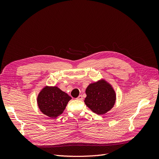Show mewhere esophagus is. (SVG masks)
Masks as SVG:
<instances>
[{
    "mask_svg": "<svg viewBox=\"0 0 159 159\" xmlns=\"http://www.w3.org/2000/svg\"><path fill=\"white\" fill-rule=\"evenodd\" d=\"M77 99H78V100H80V101H81V100H82V99H83V96H82V95H79V96H78V98H77Z\"/></svg>",
    "mask_w": 159,
    "mask_h": 159,
    "instance_id": "34e87169",
    "label": "esophagus"
}]
</instances>
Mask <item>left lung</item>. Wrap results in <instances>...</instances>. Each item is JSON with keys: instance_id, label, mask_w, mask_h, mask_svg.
I'll return each instance as SVG.
<instances>
[{"instance_id": "left-lung-1", "label": "left lung", "mask_w": 159, "mask_h": 159, "mask_svg": "<svg viewBox=\"0 0 159 159\" xmlns=\"http://www.w3.org/2000/svg\"><path fill=\"white\" fill-rule=\"evenodd\" d=\"M85 93L87 95L84 100L85 105L98 115H103L111 109L116 100L114 89L105 80L89 84Z\"/></svg>"}]
</instances>
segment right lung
Masks as SVG:
<instances>
[{"instance_id": "1", "label": "right lung", "mask_w": 159, "mask_h": 159, "mask_svg": "<svg viewBox=\"0 0 159 159\" xmlns=\"http://www.w3.org/2000/svg\"><path fill=\"white\" fill-rule=\"evenodd\" d=\"M71 99L64 91L57 87L46 86L38 94L37 102L41 111L52 118L59 116Z\"/></svg>"}]
</instances>
